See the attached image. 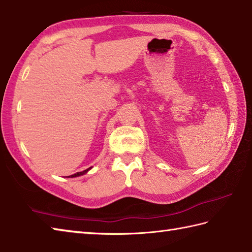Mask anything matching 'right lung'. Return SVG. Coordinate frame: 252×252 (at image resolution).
<instances>
[{
	"label": "right lung",
	"instance_id": "obj_1",
	"mask_svg": "<svg viewBox=\"0 0 252 252\" xmlns=\"http://www.w3.org/2000/svg\"><path fill=\"white\" fill-rule=\"evenodd\" d=\"M91 167H89V168H87V169H85V171H83V172H78V173H76V174H74V175H70V176H68V177H76V176H80V175H84V174H86L87 172L89 171Z\"/></svg>",
	"mask_w": 252,
	"mask_h": 252
}]
</instances>
